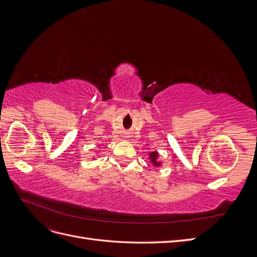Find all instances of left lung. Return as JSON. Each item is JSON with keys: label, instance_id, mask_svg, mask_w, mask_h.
Wrapping results in <instances>:
<instances>
[{"label": "left lung", "instance_id": "obj_1", "mask_svg": "<svg viewBox=\"0 0 257 257\" xmlns=\"http://www.w3.org/2000/svg\"><path fill=\"white\" fill-rule=\"evenodd\" d=\"M149 158H150V161L152 164L154 166H161L162 163L158 161V158H159V153L157 151H153V152H150L149 153Z\"/></svg>", "mask_w": 257, "mask_h": 257}]
</instances>
